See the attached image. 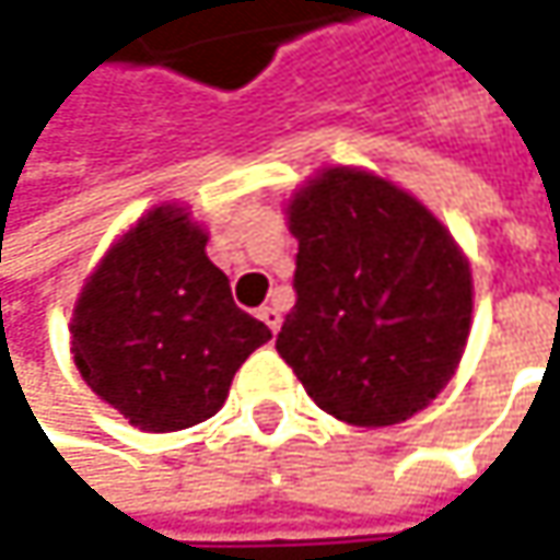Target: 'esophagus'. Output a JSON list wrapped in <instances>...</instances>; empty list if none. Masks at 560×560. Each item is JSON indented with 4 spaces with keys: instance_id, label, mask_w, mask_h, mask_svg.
<instances>
[{
    "instance_id": "1",
    "label": "esophagus",
    "mask_w": 560,
    "mask_h": 560,
    "mask_svg": "<svg viewBox=\"0 0 560 560\" xmlns=\"http://www.w3.org/2000/svg\"><path fill=\"white\" fill-rule=\"evenodd\" d=\"M259 319H262L272 332H279V326H281L279 307H272V304H269V307H259Z\"/></svg>"
}]
</instances>
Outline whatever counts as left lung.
<instances>
[{"mask_svg":"<svg viewBox=\"0 0 560 560\" xmlns=\"http://www.w3.org/2000/svg\"><path fill=\"white\" fill-rule=\"evenodd\" d=\"M294 307L276 348L339 421L399 424L444 389L469 339L472 272L406 189L329 167L288 206Z\"/></svg>","mask_w":560,"mask_h":560,"instance_id":"1","label":"left lung"}]
</instances>
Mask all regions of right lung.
Listing matches in <instances>:
<instances>
[{"label":"right lung","instance_id":"right-lung-1","mask_svg":"<svg viewBox=\"0 0 560 560\" xmlns=\"http://www.w3.org/2000/svg\"><path fill=\"white\" fill-rule=\"evenodd\" d=\"M206 241L183 209L158 206L107 249L75 301V368L142 431L212 418L237 368L272 339L234 304Z\"/></svg>","mask_w":560,"mask_h":560}]
</instances>
